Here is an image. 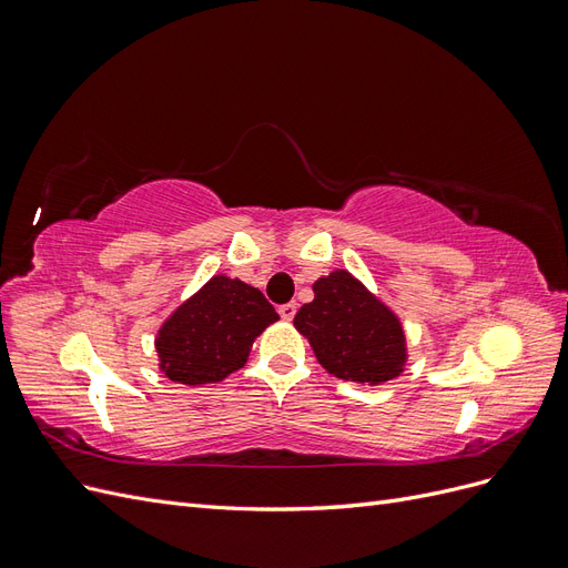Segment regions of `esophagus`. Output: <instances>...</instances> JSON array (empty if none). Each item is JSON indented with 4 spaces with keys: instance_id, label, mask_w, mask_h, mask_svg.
I'll return each mask as SVG.
<instances>
[{
    "instance_id": "obj_1",
    "label": "esophagus",
    "mask_w": 568,
    "mask_h": 568,
    "mask_svg": "<svg viewBox=\"0 0 568 568\" xmlns=\"http://www.w3.org/2000/svg\"><path fill=\"white\" fill-rule=\"evenodd\" d=\"M280 315H282V320H286V322L294 320V315H296V303H284V305H280Z\"/></svg>"
}]
</instances>
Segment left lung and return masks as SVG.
<instances>
[{"mask_svg": "<svg viewBox=\"0 0 568 568\" xmlns=\"http://www.w3.org/2000/svg\"><path fill=\"white\" fill-rule=\"evenodd\" d=\"M315 298L294 317L317 363L336 379L382 386L407 365L400 317L348 270H334L313 284Z\"/></svg>", "mask_w": 568, "mask_h": 568, "instance_id": "1", "label": "left lung"}]
</instances>
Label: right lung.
<instances>
[{"label":"right lung","mask_w":568,"mask_h":568,"mask_svg":"<svg viewBox=\"0 0 568 568\" xmlns=\"http://www.w3.org/2000/svg\"><path fill=\"white\" fill-rule=\"evenodd\" d=\"M277 320L261 288L215 274L161 324L153 341L159 369L184 386L227 379L246 365L253 341Z\"/></svg>","instance_id":"obj_1"}]
</instances>
